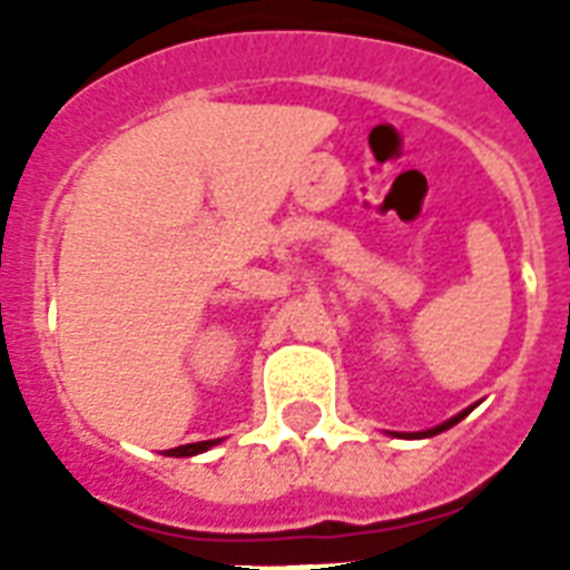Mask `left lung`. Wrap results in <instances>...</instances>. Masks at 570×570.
I'll return each instance as SVG.
<instances>
[{
  "mask_svg": "<svg viewBox=\"0 0 570 570\" xmlns=\"http://www.w3.org/2000/svg\"><path fill=\"white\" fill-rule=\"evenodd\" d=\"M470 411H473V407H468V411H461V414H455V416H452V420H446V423L434 425V429H429V432H414V434H407V438H432V434L446 432V429H452V425L459 423V420H464V416H468Z\"/></svg>",
  "mask_w": 570,
  "mask_h": 570,
  "instance_id": "8db88e82",
  "label": "left lung"
}]
</instances>
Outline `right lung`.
Instances as JSON below:
<instances>
[{"mask_svg":"<svg viewBox=\"0 0 570 570\" xmlns=\"http://www.w3.org/2000/svg\"><path fill=\"white\" fill-rule=\"evenodd\" d=\"M218 441H197V443H186V446H177V450H168L165 455H177V459H183V455H197V452H206L209 446H215Z\"/></svg>","mask_w":570,"mask_h":570,"instance_id":"add662e5","label":"right lung"}]
</instances>
